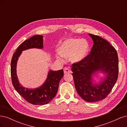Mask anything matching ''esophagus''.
Listing matches in <instances>:
<instances>
[{
	"label": "esophagus",
	"instance_id": "esophagus-1",
	"mask_svg": "<svg viewBox=\"0 0 127 127\" xmlns=\"http://www.w3.org/2000/svg\"><path fill=\"white\" fill-rule=\"evenodd\" d=\"M64 74H67V73H70L71 72V71L70 70V69L68 67H64Z\"/></svg>",
	"mask_w": 127,
	"mask_h": 127
}]
</instances>
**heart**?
<instances>
[{"instance_id": "1", "label": "heart", "mask_w": 127, "mask_h": 127, "mask_svg": "<svg viewBox=\"0 0 127 127\" xmlns=\"http://www.w3.org/2000/svg\"><path fill=\"white\" fill-rule=\"evenodd\" d=\"M90 46L85 40L68 39L65 40L59 48L57 58L63 61L64 58H69L73 63L79 62L87 56Z\"/></svg>"}]
</instances>
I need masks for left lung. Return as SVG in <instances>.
<instances>
[{
  "instance_id": "1",
  "label": "left lung",
  "mask_w": 127,
  "mask_h": 127,
  "mask_svg": "<svg viewBox=\"0 0 127 127\" xmlns=\"http://www.w3.org/2000/svg\"><path fill=\"white\" fill-rule=\"evenodd\" d=\"M94 44L90 53L82 60L73 63L71 70L76 90L84 100L93 102L106 97L116 84L119 73L116 50L108 41L89 34ZM99 70L107 74L99 84L93 85L91 75Z\"/></svg>"
}]
</instances>
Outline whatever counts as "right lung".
Segmentation results:
<instances>
[{"label":"right lung","mask_w":127,"mask_h":127,"mask_svg":"<svg viewBox=\"0 0 127 127\" xmlns=\"http://www.w3.org/2000/svg\"><path fill=\"white\" fill-rule=\"evenodd\" d=\"M43 36L35 35L25 40L17 48L11 61L10 72L11 81L15 89L25 100L34 105L48 104L55 97L59 87V84L64 76V70H50L45 83L36 89H28L22 86L18 82L16 75V64L22 51L30 48H43Z\"/></svg>","instance_id":"1"}]
</instances>
